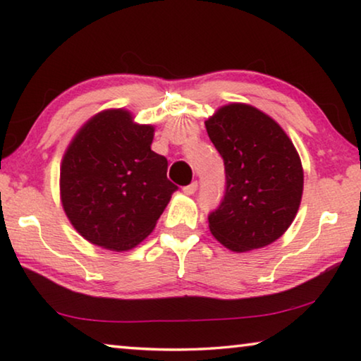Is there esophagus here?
Listing matches in <instances>:
<instances>
[{"label":"esophagus","instance_id":"esophagus-1","mask_svg":"<svg viewBox=\"0 0 361 361\" xmlns=\"http://www.w3.org/2000/svg\"><path fill=\"white\" fill-rule=\"evenodd\" d=\"M195 191H197V181H192L191 185L183 188V192L188 194V195H192Z\"/></svg>","mask_w":361,"mask_h":361}]
</instances>
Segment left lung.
<instances>
[{"label":"left lung","mask_w":361,"mask_h":361,"mask_svg":"<svg viewBox=\"0 0 361 361\" xmlns=\"http://www.w3.org/2000/svg\"><path fill=\"white\" fill-rule=\"evenodd\" d=\"M224 161L221 204L209 215L216 240L243 253L276 242L302 197L301 159L276 121L245 103H229L205 121Z\"/></svg>","instance_id":"8db88e82"}]
</instances>
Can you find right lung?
<instances>
[{
  "label": "right lung",
  "instance_id": "add662e5",
  "mask_svg": "<svg viewBox=\"0 0 361 361\" xmlns=\"http://www.w3.org/2000/svg\"><path fill=\"white\" fill-rule=\"evenodd\" d=\"M154 127L126 109H106L79 129L60 167L63 210L85 240L113 252L137 247L154 229L176 188L167 159L151 149Z\"/></svg>",
  "mask_w": 361,
  "mask_h": 361
}]
</instances>
